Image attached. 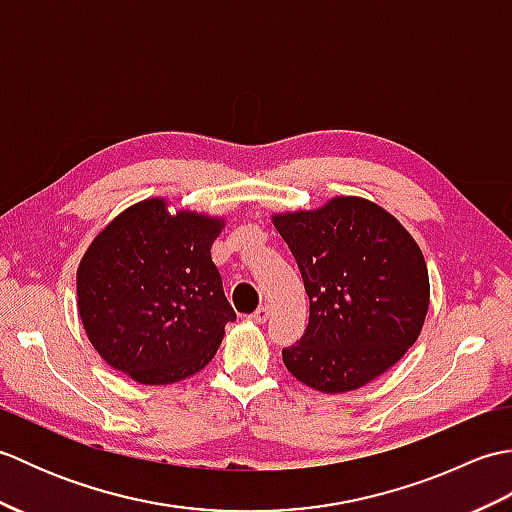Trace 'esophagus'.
<instances>
[{
	"label": "esophagus",
	"instance_id": "esophagus-1",
	"mask_svg": "<svg viewBox=\"0 0 512 512\" xmlns=\"http://www.w3.org/2000/svg\"><path fill=\"white\" fill-rule=\"evenodd\" d=\"M268 317H270V308L268 306H262V308H259L255 314H253V317H250V319H253L255 323H259V325H262V323H266L268 321Z\"/></svg>",
	"mask_w": 512,
	"mask_h": 512
}]
</instances>
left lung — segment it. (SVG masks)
Segmentation results:
<instances>
[{
  "label": "left lung",
  "instance_id": "left-lung-1",
  "mask_svg": "<svg viewBox=\"0 0 512 512\" xmlns=\"http://www.w3.org/2000/svg\"><path fill=\"white\" fill-rule=\"evenodd\" d=\"M270 217L310 299L306 334L281 352L288 372L323 394H345L394 367L418 341L431 297L407 228L358 195Z\"/></svg>",
  "mask_w": 512,
  "mask_h": 512
}]
</instances>
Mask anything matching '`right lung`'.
Returning a JSON list of instances; mask_svg holds the SVG:
<instances>
[{
  "mask_svg": "<svg viewBox=\"0 0 512 512\" xmlns=\"http://www.w3.org/2000/svg\"><path fill=\"white\" fill-rule=\"evenodd\" d=\"M140 200L105 224L76 268V310L107 365L171 385L209 365L235 312L211 246L226 217Z\"/></svg>",
  "mask_w": 512,
  "mask_h": 512,
  "instance_id": "add662e5",
  "label": "right lung"
}]
</instances>
